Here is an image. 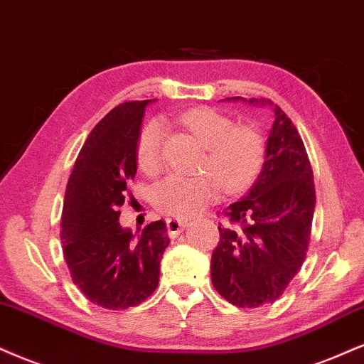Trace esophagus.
<instances>
[{
  "mask_svg": "<svg viewBox=\"0 0 364 364\" xmlns=\"http://www.w3.org/2000/svg\"><path fill=\"white\" fill-rule=\"evenodd\" d=\"M166 225H168L169 235H178L188 225V222L181 218H166Z\"/></svg>",
  "mask_w": 364,
  "mask_h": 364,
  "instance_id": "34e87169",
  "label": "esophagus"
}]
</instances>
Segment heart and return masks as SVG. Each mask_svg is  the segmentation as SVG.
I'll return each instance as SVG.
<instances>
[{
    "mask_svg": "<svg viewBox=\"0 0 364 364\" xmlns=\"http://www.w3.org/2000/svg\"><path fill=\"white\" fill-rule=\"evenodd\" d=\"M179 120L207 147L201 169L213 176H168L154 186L152 203L166 215L186 218L212 203L220 188L227 193L246 188L259 173L266 144L257 129L234 125L229 117L208 107L193 108ZM164 137V125L159 122H151L140 132L137 163L146 174L163 168Z\"/></svg>",
    "mask_w": 364,
    "mask_h": 364,
    "instance_id": "b5f03b06",
    "label": "heart"
}]
</instances>
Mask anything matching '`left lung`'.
Segmentation results:
<instances>
[{
    "mask_svg": "<svg viewBox=\"0 0 364 364\" xmlns=\"http://www.w3.org/2000/svg\"><path fill=\"white\" fill-rule=\"evenodd\" d=\"M269 107L274 122L264 164L251 190L227 207V225L212 254L215 290L230 304L256 309L273 304L301 268L315 210L314 174L295 125L269 100L225 98Z\"/></svg>",
    "mask_w": 364,
    "mask_h": 364,
    "instance_id": "8db88e82",
    "label": "left lung"
}]
</instances>
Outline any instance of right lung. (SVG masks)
I'll return each instance as SVG.
<instances>
[{
    "label": "right lung",
    "instance_id": "add662e5",
    "mask_svg": "<svg viewBox=\"0 0 364 364\" xmlns=\"http://www.w3.org/2000/svg\"><path fill=\"white\" fill-rule=\"evenodd\" d=\"M152 100L118 105L87 135L65 188L60 240L74 284L93 304L124 310L142 304L159 283L168 247L163 220L142 232L122 227L120 207L137 173V144Z\"/></svg>",
    "mask_w": 364,
    "mask_h": 364
}]
</instances>
